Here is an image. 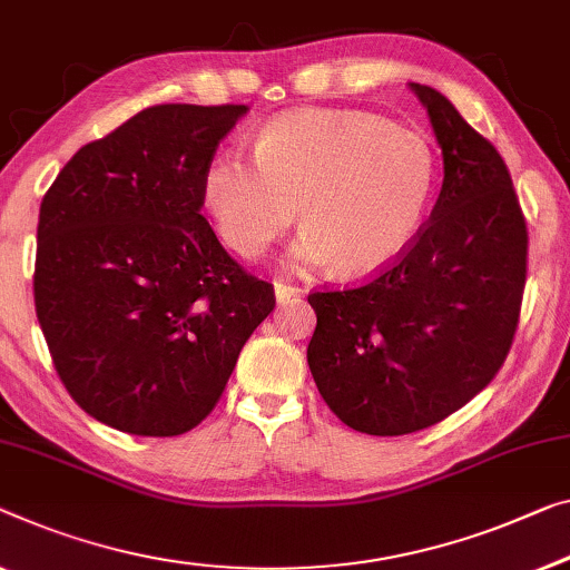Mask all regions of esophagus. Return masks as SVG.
Returning a JSON list of instances; mask_svg holds the SVG:
<instances>
[{"label":"esophagus","instance_id":"1","mask_svg":"<svg viewBox=\"0 0 570 570\" xmlns=\"http://www.w3.org/2000/svg\"><path fill=\"white\" fill-rule=\"evenodd\" d=\"M302 288L296 284H286V282H276V302L278 304H286L288 299H294V296H299Z\"/></svg>","mask_w":570,"mask_h":570}]
</instances>
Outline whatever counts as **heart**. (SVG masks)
I'll return each instance as SVG.
<instances>
[{"label": "heart", "instance_id": "b5f03b06", "mask_svg": "<svg viewBox=\"0 0 570 570\" xmlns=\"http://www.w3.org/2000/svg\"><path fill=\"white\" fill-rule=\"evenodd\" d=\"M438 153L422 132L363 112H292L263 125L253 158L219 150L202 199L227 248L256 261L296 219L288 263L368 276L417 240L438 191Z\"/></svg>", "mask_w": 570, "mask_h": 570}]
</instances>
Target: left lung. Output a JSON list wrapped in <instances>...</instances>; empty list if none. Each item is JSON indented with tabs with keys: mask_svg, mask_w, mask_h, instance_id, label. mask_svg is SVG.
I'll return each mask as SVG.
<instances>
[{
	"mask_svg": "<svg viewBox=\"0 0 570 570\" xmlns=\"http://www.w3.org/2000/svg\"><path fill=\"white\" fill-rule=\"evenodd\" d=\"M412 89L443 148L430 219L368 282L307 296L314 384L340 422L381 438L432 428L491 384L528 282V223L504 158L440 91Z\"/></svg>",
	"mask_w": 570,
	"mask_h": 570,
	"instance_id": "obj_1",
	"label": "left lung"
}]
</instances>
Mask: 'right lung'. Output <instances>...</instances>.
Returning a JSON list of instances; mask_svg holds the SVG:
<instances>
[{
  "mask_svg": "<svg viewBox=\"0 0 570 570\" xmlns=\"http://www.w3.org/2000/svg\"><path fill=\"white\" fill-rule=\"evenodd\" d=\"M245 105H156L76 150L40 204L36 312L91 417L184 435L276 307L202 217V178Z\"/></svg>",
  "mask_w": 570,
  "mask_h": 570,
  "instance_id": "obj_1",
  "label": "right lung"
}]
</instances>
